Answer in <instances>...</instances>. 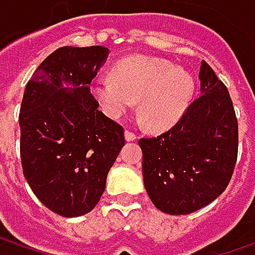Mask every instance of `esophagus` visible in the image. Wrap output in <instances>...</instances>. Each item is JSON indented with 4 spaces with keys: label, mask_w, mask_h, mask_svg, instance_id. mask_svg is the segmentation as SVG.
Here are the masks:
<instances>
[{
    "label": "esophagus",
    "mask_w": 255,
    "mask_h": 255,
    "mask_svg": "<svg viewBox=\"0 0 255 255\" xmlns=\"http://www.w3.org/2000/svg\"><path fill=\"white\" fill-rule=\"evenodd\" d=\"M125 139H126L128 142H133V140L137 139V136H136V133L130 132V130H126V132H125Z\"/></svg>",
    "instance_id": "34e87169"
}]
</instances>
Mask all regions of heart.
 <instances>
[{
  "label": "heart",
  "mask_w": 255,
  "mask_h": 255,
  "mask_svg": "<svg viewBox=\"0 0 255 255\" xmlns=\"http://www.w3.org/2000/svg\"><path fill=\"white\" fill-rule=\"evenodd\" d=\"M111 79H98L92 93L103 113L112 119L128 112L134 101L150 130H164L186 112L194 92L187 71L171 62L130 56L113 65Z\"/></svg>",
  "instance_id": "b5f03b06"
}]
</instances>
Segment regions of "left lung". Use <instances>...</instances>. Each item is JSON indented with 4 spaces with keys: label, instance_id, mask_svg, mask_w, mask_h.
Instances as JSON below:
<instances>
[{
    "label": "left lung",
    "instance_id": "left-lung-1",
    "mask_svg": "<svg viewBox=\"0 0 255 255\" xmlns=\"http://www.w3.org/2000/svg\"><path fill=\"white\" fill-rule=\"evenodd\" d=\"M200 98L171 129L139 140L142 173L152 203L167 214H190L214 201L230 183L239 150L233 101L206 61Z\"/></svg>",
    "mask_w": 255,
    "mask_h": 255
}]
</instances>
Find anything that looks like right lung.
<instances>
[{
	"instance_id": "1",
	"label": "right lung",
	"mask_w": 255,
	"mask_h": 255,
	"mask_svg": "<svg viewBox=\"0 0 255 255\" xmlns=\"http://www.w3.org/2000/svg\"><path fill=\"white\" fill-rule=\"evenodd\" d=\"M108 55L105 46L58 48L25 88L19 113L24 176L38 200L62 217L95 209L125 146L123 128L98 109L89 88Z\"/></svg>"
}]
</instances>
